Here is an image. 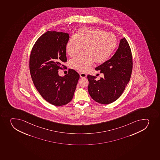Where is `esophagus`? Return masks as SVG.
I'll return each mask as SVG.
<instances>
[{
  "mask_svg": "<svg viewBox=\"0 0 160 160\" xmlns=\"http://www.w3.org/2000/svg\"><path fill=\"white\" fill-rule=\"evenodd\" d=\"M80 77L81 78H86L87 77V74L84 73H80Z\"/></svg>",
  "mask_w": 160,
  "mask_h": 160,
  "instance_id": "esophagus-1",
  "label": "esophagus"
}]
</instances>
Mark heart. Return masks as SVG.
<instances>
[{
  "label": "heart",
  "instance_id": "obj_1",
  "mask_svg": "<svg viewBox=\"0 0 160 160\" xmlns=\"http://www.w3.org/2000/svg\"><path fill=\"white\" fill-rule=\"evenodd\" d=\"M117 45V38L100 29L82 28L69 39L66 44L68 55H76L83 48L84 52L70 61V66L80 72L89 70L94 62L104 63L114 52Z\"/></svg>",
  "mask_w": 160,
  "mask_h": 160
}]
</instances>
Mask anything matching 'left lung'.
<instances>
[{"label":"left lung","instance_id":"left-lung-1","mask_svg":"<svg viewBox=\"0 0 160 160\" xmlns=\"http://www.w3.org/2000/svg\"><path fill=\"white\" fill-rule=\"evenodd\" d=\"M132 69L131 49L126 38L121 39L118 48L109 60L95 68L104 74L99 80L88 75V91L98 103L108 104L122 95L129 81Z\"/></svg>","mask_w":160,"mask_h":160}]
</instances>
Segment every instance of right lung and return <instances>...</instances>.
<instances>
[{
	"label": "right lung",
	"mask_w": 160,
	"mask_h": 160,
	"mask_svg": "<svg viewBox=\"0 0 160 160\" xmlns=\"http://www.w3.org/2000/svg\"><path fill=\"white\" fill-rule=\"evenodd\" d=\"M69 34L48 31L38 38L32 48L30 70L37 90L51 104L60 106L72 99L80 76L70 70L65 76L58 74L62 62H67L66 44Z\"/></svg>",
	"instance_id": "obj_1"
}]
</instances>
